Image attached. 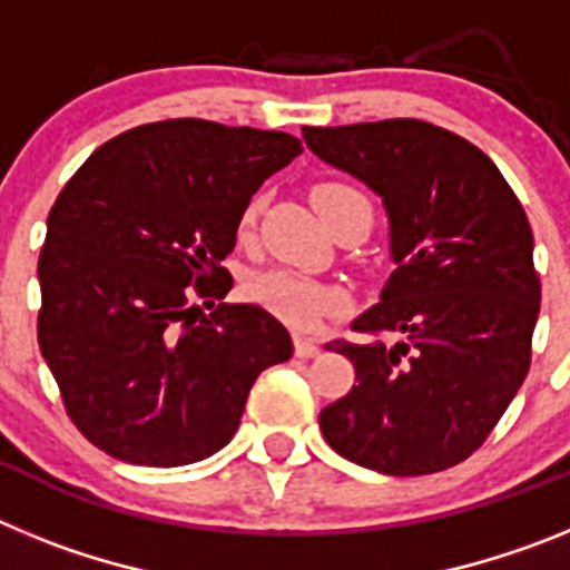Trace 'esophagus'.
<instances>
[{
    "label": "esophagus",
    "instance_id": "1",
    "mask_svg": "<svg viewBox=\"0 0 570 570\" xmlns=\"http://www.w3.org/2000/svg\"><path fill=\"white\" fill-rule=\"evenodd\" d=\"M296 356H316L320 354V342L311 336H296Z\"/></svg>",
    "mask_w": 570,
    "mask_h": 570
}]
</instances>
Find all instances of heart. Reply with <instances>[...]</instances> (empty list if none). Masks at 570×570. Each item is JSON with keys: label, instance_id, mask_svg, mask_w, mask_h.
I'll return each mask as SVG.
<instances>
[{"label": "heart", "instance_id": "1", "mask_svg": "<svg viewBox=\"0 0 570 570\" xmlns=\"http://www.w3.org/2000/svg\"><path fill=\"white\" fill-rule=\"evenodd\" d=\"M347 199H365L362 190H356L354 185L345 183H322L314 188V203L322 210V216L328 219L342 203ZM367 203V199H365ZM256 223V199H250L239 214V234H248ZM245 294L268 308L271 314H276L279 320L291 322L296 328H316L325 316L336 314L342 308V294L325 282L314 279L308 274H299V271L291 268H274L262 271V274L250 276L248 285H245Z\"/></svg>", "mask_w": 570, "mask_h": 570}]
</instances>
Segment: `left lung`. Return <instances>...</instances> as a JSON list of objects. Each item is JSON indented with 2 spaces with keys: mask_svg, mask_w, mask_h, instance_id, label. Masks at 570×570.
I'll use <instances>...</instances> for the list:
<instances>
[{
  "mask_svg": "<svg viewBox=\"0 0 570 570\" xmlns=\"http://www.w3.org/2000/svg\"><path fill=\"white\" fill-rule=\"evenodd\" d=\"M308 148L374 188L396 271L380 302L328 342L356 385L322 407L345 460L391 476L460 465L505 414L531 367L540 316L533 234L500 168L420 119L302 128Z\"/></svg>",
  "mask_w": 570,
  "mask_h": 570,
  "instance_id": "obj_1",
  "label": "left lung"
}]
</instances>
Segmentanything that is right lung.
I'll list each match as a JSON object with an SVG mask.
<instances>
[{"instance_id":"1","label":"right lung","mask_w":570,"mask_h":570,"mask_svg":"<svg viewBox=\"0 0 570 570\" xmlns=\"http://www.w3.org/2000/svg\"><path fill=\"white\" fill-rule=\"evenodd\" d=\"M299 154L282 130L165 119L70 176L39 254L37 336L99 451L150 468L205 460L236 434L256 376L291 360L279 320L223 302V259L256 188Z\"/></svg>"}]
</instances>
